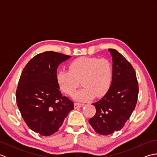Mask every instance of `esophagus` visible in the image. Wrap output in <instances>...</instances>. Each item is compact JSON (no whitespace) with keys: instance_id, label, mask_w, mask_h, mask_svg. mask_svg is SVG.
I'll return each instance as SVG.
<instances>
[{"instance_id":"obj_1","label":"esophagus","mask_w":157,"mask_h":157,"mask_svg":"<svg viewBox=\"0 0 157 157\" xmlns=\"http://www.w3.org/2000/svg\"><path fill=\"white\" fill-rule=\"evenodd\" d=\"M84 104H81V103H77L75 102L74 104V108L75 109H78V108H81L83 106H84Z\"/></svg>"}]
</instances>
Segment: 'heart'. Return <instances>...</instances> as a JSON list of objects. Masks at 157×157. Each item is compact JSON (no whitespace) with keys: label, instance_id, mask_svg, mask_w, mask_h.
<instances>
[{"label":"heart","instance_id":"heart-1","mask_svg":"<svg viewBox=\"0 0 157 157\" xmlns=\"http://www.w3.org/2000/svg\"><path fill=\"white\" fill-rule=\"evenodd\" d=\"M112 76V65L108 59L80 57L70 63L69 71H59L57 80L62 90L68 95L75 92L81 81L84 88L73 95V98L85 102L94 96L104 95L111 86Z\"/></svg>","mask_w":157,"mask_h":157}]
</instances>
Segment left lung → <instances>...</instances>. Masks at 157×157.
Instances as JSON below:
<instances>
[{
    "label": "left lung",
    "instance_id": "1",
    "mask_svg": "<svg viewBox=\"0 0 157 157\" xmlns=\"http://www.w3.org/2000/svg\"><path fill=\"white\" fill-rule=\"evenodd\" d=\"M112 56L111 84L103 97L93 105L96 113L89 123L101 135L111 134L121 129L136 107L138 84L134 69L115 49H109Z\"/></svg>",
    "mask_w": 157,
    "mask_h": 157
}]
</instances>
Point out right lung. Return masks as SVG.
I'll use <instances>...</instances> for the list:
<instances>
[{
  "label": "right lung",
  "mask_w": 157,
  "mask_h": 157,
  "mask_svg": "<svg viewBox=\"0 0 157 157\" xmlns=\"http://www.w3.org/2000/svg\"><path fill=\"white\" fill-rule=\"evenodd\" d=\"M71 56L52 51L38 54L23 69L16 91L17 104L32 131L51 136L61 128L73 102L60 92L56 77L59 65Z\"/></svg>",
  "instance_id": "obj_1"
}]
</instances>
